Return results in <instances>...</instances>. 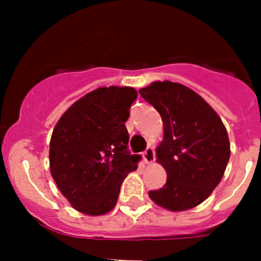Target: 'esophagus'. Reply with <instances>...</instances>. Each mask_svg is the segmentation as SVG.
<instances>
[{"instance_id":"esophagus-1","label":"esophagus","mask_w":261,"mask_h":261,"mask_svg":"<svg viewBox=\"0 0 261 261\" xmlns=\"http://www.w3.org/2000/svg\"><path fill=\"white\" fill-rule=\"evenodd\" d=\"M143 159L146 164H151L155 160V151L152 147H147L145 151L143 152Z\"/></svg>"}]
</instances>
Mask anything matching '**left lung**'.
<instances>
[{
    "label": "left lung",
    "mask_w": 261,
    "mask_h": 261,
    "mask_svg": "<svg viewBox=\"0 0 261 261\" xmlns=\"http://www.w3.org/2000/svg\"><path fill=\"white\" fill-rule=\"evenodd\" d=\"M139 92L162 116L164 128L156 162L167 172V183L149 197L173 212L193 208L223 177L230 159L225 125L198 93L180 83L152 82Z\"/></svg>",
    "instance_id": "1"
}]
</instances>
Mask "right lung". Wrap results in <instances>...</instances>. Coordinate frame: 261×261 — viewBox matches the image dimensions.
I'll return each mask as SVG.
<instances>
[{
  "label": "right lung",
  "mask_w": 261,
  "mask_h": 261,
  "mask_svg": "<svg viewBox=\"0 0 261 261\" xmlns=\"http://www.w3.org/2000/svg\"><path fill=\"white\" fill-rule=\"evenodd\" d=\"M136 97L133 87H99L74 102L55 125L50 173L78 212L101 216L111 211L121 183L138 168L141 156L127 150L125 126Z\"/></svg>",
  "instance_id": "add662e5"
}]
</instances>
